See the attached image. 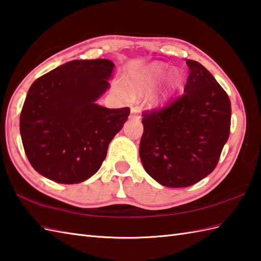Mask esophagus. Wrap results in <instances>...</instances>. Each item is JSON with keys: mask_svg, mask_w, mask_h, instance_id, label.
Listing matches in <instances>:
<instances>
[{"mask_svg": "<svg viewBox=\"0 0 261 261\" xmlns=\"http://www.w3.org/2000/svg\"><path fill=\"white\" fill-rule=\"evenodd\" d=\"M130 117L131 118H139V117H140V110H139L137 107H131Z\"/></svg>", "mask_w": 261, "mask_h": 261, "instance_id": "obj_1", "label": "esophagus"}]
</instances>
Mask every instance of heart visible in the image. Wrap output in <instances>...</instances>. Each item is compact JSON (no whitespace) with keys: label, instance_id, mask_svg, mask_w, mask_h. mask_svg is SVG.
I'll use <instances>...</instances> for the list:
<instances>
[{"label":"heart","instance_id":"b5f03b06","mask_svg":"<svg viewBox=\"0 0 261 261\" xmlns=\"http://www.w3.org/2000/svg\"><path fill=\"white\" fill-rule=\"evenodd\" d=\"M165 73V66L161 64H153L149 66L139 73L133 74L130 77V91L133 94H142L144 92H148L149 90L152 89L156 82H158L161 76ZM179 73L177 71H171L169 73L168 81H167V88L165 90V95L169 90H171L173 87L177 86L179 82ZM158 100V98H156Z\"/></svg>","mask_w":261,"mask_h":261}]
</instances>
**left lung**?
<instances>
[{
  "instance_id": "obj_1",
  "label": "left lung",
  "mask_w": 261,
  "mask_h": 261,
  "mask_svg": "<svg viewBox=\"0 0 261 261\" xmlns=\"http://www.w3.org/2000/svg\"><path fill=\"white\" fill-rule=\"evenodd\" d=\"M186 62L190 72L184 94L142 113L143 168L170 188L192 186L215 170L231 123L226 91L202 64Z\"/></svg>"
}]
</instances>
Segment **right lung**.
Here are the masks:
<instances>
[{"instance_id": "add662e5", "label": "right lung", "mask_w": 261, "mask_h": 261, "mask_svg": "<svg viewBox=\"0 0 261 261\" xmlns=\"http://www.w3.org/2000/svg\"><path fill=\"white\" fill-rule=\"evenodd\" d=\"M114 63L74 60L30 87L20 116L24 151L31 166L58 184H79L99 170L109 143L122 129L129 108L95 101L106 92Z\"/></svg>"}]
</instances>
